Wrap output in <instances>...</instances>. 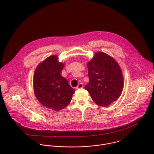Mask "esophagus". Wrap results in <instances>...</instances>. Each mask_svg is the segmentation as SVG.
I'll return each mask as SVG.
<instances>
[{"label": "esophagus", "mask_w": 154, "mask_h": 154, "mask_svg": "<svg viewBox=\"0 0 154 154\" xmlns=\"http://www.w3.org/2000/svg\"><path fill=\"white\" fill-rule=\"evenodd\" d=\"M83 88V83H80L77 85V86L76 87V89H80V88Z\"/></svg>", "instance_id": "34e87169"}]
</instances>
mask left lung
<instances>
[{"instance_id":"1","label":"left lung","mask_w":154,"mask_h":154,"mask_svg":"<svg viewBox=\"0 0 154 154\" xmlns=\"http://www.w3.org/2000/svg\"><path fill=\"white\" fill-rule=\"evenodd\" d=\"M90 82L85 86L93 100L107 106L121 94L124 79L118 63L105 53H96L87 63Z\"/></svg>"}]
</instances>
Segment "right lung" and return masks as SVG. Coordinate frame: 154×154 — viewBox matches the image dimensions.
Here are the masks:
<instances>
[{"label": "right lung", "mask_w": 154, "mask_h": 154, "mask_svg": "<svg viewBox=\"0 0 154 154\" xmlns=\"http://www.w3.org/2000/svg\"><path fill=\"white\" fill-rule=\"evenodd\" d=\"M64 66L58 57L52 55L36 67L33 77V89L38 100L48 108L57 112L67 106L74 90L60 72Z\"/></svg>", "instance_id": "right-lung-1"}]
</instances>
